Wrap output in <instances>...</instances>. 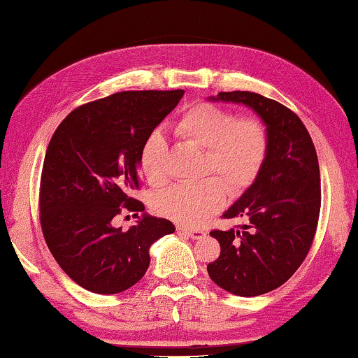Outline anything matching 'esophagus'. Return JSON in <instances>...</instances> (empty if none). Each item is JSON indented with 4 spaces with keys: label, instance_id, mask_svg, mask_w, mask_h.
<instances>
[{
    "label": "esophagus",
    "instance_id": "1",
    "mask_svg": "<svg viewBox=\"0 0 358 358\" xmlns=\"http://www.w3.org/2000/svg\"><path fill=\"white\" fill-rule=\"evenodd\" d=\"M178 233H182L192 239H200L204 236L203 230H189V228H182V227H178Z\"/></svg>",
    "mask_w": 358,
    "mask_h": 358
}]
</instances>
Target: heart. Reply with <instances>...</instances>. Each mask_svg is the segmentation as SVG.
I'll use <instances>...</instances> for the list:
<instances>
[{
	"label": "heart",
	"instance_id": "1",
	"mask_svg": "<svg viewBox=\"0 0 358 358\" xmlns=\"http://www.w3.org/2000/svg\"><path fill=\"white\" fill-rule=\"evenodd\" d=\"M176 133L206 150L204 173H215L224 180L209 178L198 184H178L157 196L158 214L193 227L224 206L227 189L239 193L254 182L266 158L268 134L254 117L236 119L231 110L209 103L187 109L176 124ZM165 136L158 130L149 133L141 145L139 168L150 185L165 182Z\"/></svg>",
	"mask_w": 358,
	"mask_h": 358
}]
</instances>
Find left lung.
I'll return each instance as SVG.
<instances>
[{"label": "left lung", "mask_w": 358, "mask_h": 358, "mask_svg": "<svg viewBox=\"0 0 358 358\" xmlns=\"http://www.w3.org/2000/svg\"><path fill=\"white\" fill-rule=\"evenodd\" d=\"M210 101L244 104L266 127L260 173L222 217H243L239 230L210 231L220 244L209 278L238 296L268 294L287 282L306 259L320 213L317 154L306 127L282 104L252 92H220Z\"/></svg>", "instance_id": "1"}]
</instances>
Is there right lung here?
Instances as JSON below:
<instances>
[{"mask_svg": "<svg viewBox=\"0 0 358 358\" xmlns=\"http://www.w3.org/2000/svg\"><path fill=\"white\" fill-rule=\"evenodd\" d=\"M182 95L114 93L76 108L50 139L41 174V227L58 265L85 290L114 295L130 289L148 271L150 245L176 230L145 214L131 195L139 189L141 145ZM122 207L143 213L127 232L112 225Z\"/></svg>", "mask_w": 358, "mask_h": 358, "instance_id": "right-lung-1", "label": "right lung"}]
</instances>
